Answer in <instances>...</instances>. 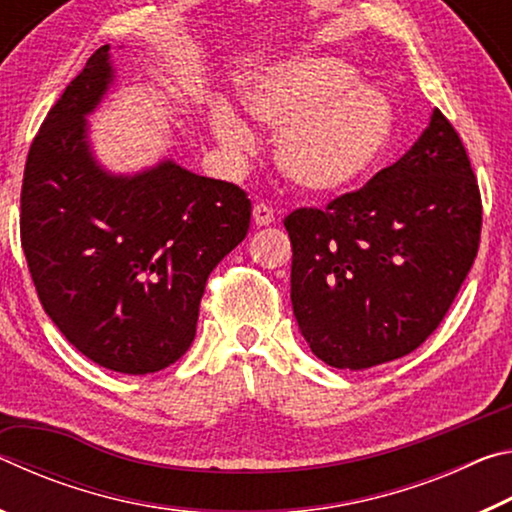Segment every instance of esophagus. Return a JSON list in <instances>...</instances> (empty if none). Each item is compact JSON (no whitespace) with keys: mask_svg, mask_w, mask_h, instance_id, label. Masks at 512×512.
Returning a JSON list of instances; mask_svg holds the SVG:
<instances>
[{"mask_svg":"<svg viewBox=\"0 0 512 512\" xmlns=\"http://www.w3.org/2000/svg\"><path fill=\"white\" fill-rule=\"evenodd\" d=\"M253 219L257 225H271L275 221V210L268 203H257L253 207Z\"/></svg>","mask_w":512,"mask_h":512,"instance_id":"34e87169","label":"esophagus"}]
</instances>
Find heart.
Wrapping results in <instances>:
<instances>
[{
  "label": "heart",
  "mask_w": 512,
  "mask_h": 512,
  "mask_svg": "<svg viewBox=\"0 0 512 512\" xmlns=\"http://www.w3.org/2000/svg\"><path fill=\"white\" fill-rule=\"evenodd\" d=\"M250 115L280 128L275 153L300 187L334 192L366 176L388 146L393 108L384 94L354 83L339 58H298L268 69L244 88ZM212 131L228 151H248L250 126L230 106L212 112Z\"/></svg>",
  "instance_id": "obj_1"
}]
</instances>
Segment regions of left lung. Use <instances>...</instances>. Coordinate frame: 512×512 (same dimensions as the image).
Returning <instances> with one entry per match:
<instances>
[{"label": "left lung", "instance_id": "1", "mask_svg": "<svg viewBox=\"0 0 512 512\" xmlns=\"http://www.w3.org/2000/svg\"><path fill=\"white\" fill-rule=\"evenodd\" d=\"M481 192L456 128L427 131L368 185L287 219L291 302L311 352L334 368L400 359L429 339L479 253Z\"/></svg>", "mask_w": 512, "mask_h": 512}]
</instances>
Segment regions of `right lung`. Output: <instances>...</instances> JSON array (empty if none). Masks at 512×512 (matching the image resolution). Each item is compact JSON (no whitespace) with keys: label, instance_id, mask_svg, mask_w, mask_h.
<instances>
[{"label":"right lung","instance_id":"1","mask_svg":"<svg viewBox=\"0 0 512 512\" xmlns=\"http://www.w3.org/2000/svg\"><path fill=\"white\" fill-rule=\"evenodd\" d=\"M108 45L47 112L24 167L20 239L47 316L99 366L146 375L196 336L207 277L250 228L244 189L164 160L137 176L94 162L85 115L112 81Z\"/></svg>","mask_w":512,"mask_h":512}]
</instances>
